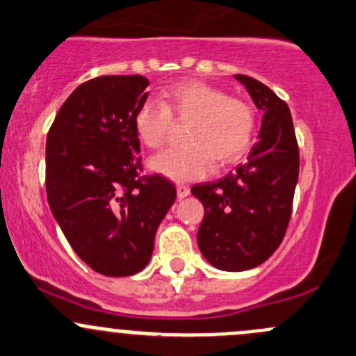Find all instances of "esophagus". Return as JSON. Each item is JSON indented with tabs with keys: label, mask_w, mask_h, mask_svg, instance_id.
Masks as SVG:
<instances>
[{
	"label": "esophagus",
	"mask_w": 356,
	"mask_h": 356,
	"mask_svg": "<svg viewBox=\"0 0 356 356\" xmlns=\"http://www.w3.org/2000/svg\"><path fill=\"white\" fill-rule=\"evenodd\" d=\"M189 186H184V184H179L177 186V197H186V196H189Z\"/></svg>",
	"instance_id": "esophagus-1"
}]
</instances>
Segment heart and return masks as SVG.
I'll list each match as a JSON object with an SVG mask.
<instances>
[{
	"label": "heart",
	"mask_w": 356,
	"mask_h": 356,
	"mask_svg": "<svg viewBox=\"0 0 356 356\" xmlns=\"http://www.w3.org/2000/svg\"><path fill=\"white\" fill-rule=\"evenodd\" d=\"M191 121L188 147L172 148L149 160V168L174 181H191L209 167H225L245 155L256 131L252 106L203 81H181L163 90L162 102L147 99L134 112V129L149 149L165 145L172 119Z\"/></svg>",
	"instance_id": "1"
}]
</instances>
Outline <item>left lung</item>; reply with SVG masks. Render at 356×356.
<instances>
[{"instance_id":"8db88e82","label":"left lung","mask_w":356,"mask_h":356,"mask_svg":"<svg viewBox=\"0 0 356 356\" xmlns=\"http://www.w3.org/2000/svg\"><path fill=\"white\" fill-rule=\"evenodd\" d=\"M235 78L263 111L259 141L234 172L191 189L204 207L197 245L222 271L252 269L278 249L290 222L300 165L286 102L254 78Z\"/></svg>"}]
</instances>
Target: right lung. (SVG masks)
Instances as JSON below:
<instances>
[{"label":"right lung","mask_w":356,"mask_h":356,"mask_svg":"<svg viewBox=\"0 0 356 356\" xmlns=\"http://www.w3.org/2000/svg\"><path fill=\"white\" fill-rule=\"evenodd\" d=\"M141 74L99 76L66 99L46 141V193L70 245L93 271L136 275L175 186L143 175L134 112L148 97Z\"/></svg>","instance_id":"1"}]
</instances>
